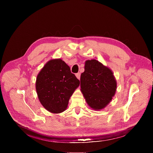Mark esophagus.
I'll use <instances>...</instances> for the list:
<instances>
[{
  "instance_id": "obj_1",
  "label": "esophagus",
  "mask_w": 153,
  "mask_h": 153,
  "mask_svg": "<svg viewBox=\"0 0 153 153\" xmlns=\"http://www.w3.org/2000/svg\"><path fill=\"white\" fill-rule=\"evenodd\" d=\"M76 76L77 77V78L78 79H80V73H76Z\"/></svg>"
}]
</instances>
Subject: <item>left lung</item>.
Wrapping results in <instances>:
<instances>
[{
  "mask_svg": "<svg viewBox=\"0 0 153 153\" xmlns=\"http://www.w3.org/2000/svg\"><path fill=\"white\" fill-rule=\"evenodd\" d=\"M80 87L87 103L94 110H99L111 100L117 84L111 70L93 59L85 62Z\"/></svg>",
  "mask_w": 153,
  "mask_h": 153,
  "instance_id": "left-lung-1",
  "label": "left lung"
}]
</instances>
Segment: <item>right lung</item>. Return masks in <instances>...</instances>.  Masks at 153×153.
Listing matches in <instances>:
<instances>
[{
	"mask_svg": "<svg viewBox=\"0 0 153 153\" xmlns=\"http://www.w3.org/2000/svg\"><path fill=\"white\" fill-rule=\"evenodd\" d=\"M79 84L68 65L59 59L45 64L37 75L36 88L43 107L51 113H60L66 110L70 97Z\"/></svg>",
	"mask_w": 153,
	"mask_h": 153,
	"instance_id": "1",
	"label": "right lung"
}]
</instances>
